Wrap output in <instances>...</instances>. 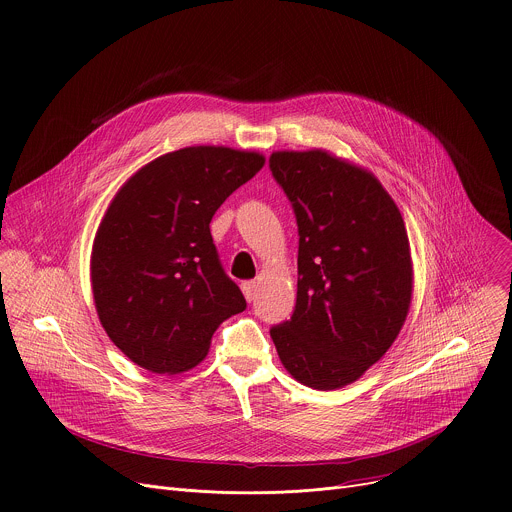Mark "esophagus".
<instances>
[{"label": "esophagus", "mask_w": 512, "mask_h": 512, "mask_svg": "<svg viewBox=\"0 0 512 512\" xmlns=\"http://www.w3.org/2000/svg\"><path fill=\"white\" fill-rule=\"evenodd\" d=\"M241 289H243V295H245L247 301H253V299H255V295H257V285H255V281H243V283H241Z\"/></svg>", "instance_id": "1"}]
</instances>
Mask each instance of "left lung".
<instances>
[{"label": "left lung", "instance_id": "obj_1", "mask_svg": "<svg viewBox=\"0 0 512 512\" xmlns=\"http://www.w3.org/2000/svg\"><path fill=\"white\" fill-rule=\"evenodd\" d=\"M269 168L299 233L295 309L271 339L297 382L344 388L388 352L406 321L404 219L372 173L325 150L273 152Z\"/></svg>", "mask_w": 512, "mask_h": 512}]
</instances>
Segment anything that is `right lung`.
<instances>
[{"mask_svg":"<svg viewBox=\"0 0 512 512\" xmlns=\"http://www.w3.org/2000/svg\"><path fill=\"white\" fill-rule=\"evenodd\" d=\"M263 164L259 152L189 146L148 162L116 193L92 247V293L108 337L136 366L195 368L215 329L247 307L209 223Z\"/></svg>","mask_w":512,"mask_h":512,"instance_id":"obj_1","label":"right lung"}]
</instances>
